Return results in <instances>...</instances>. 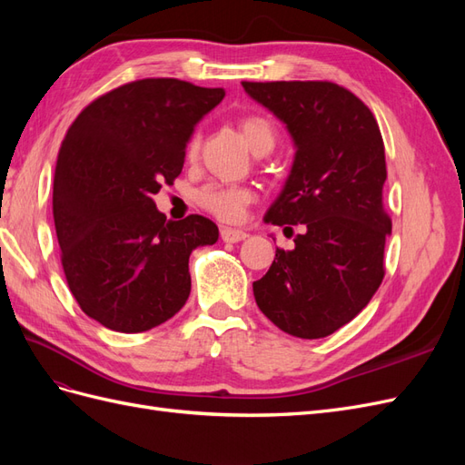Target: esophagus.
Returning a JSON list of instances; mask_svg holds the SVG:
<instances>
[{
  "mask_svg": "<svg viewBox=\"0 0 465 465\" xmlns=\"http://www.w3.org/2000/svg\"><path fill=\"white\" fill-rule=\"evenodd\" d=\"M246 236H248V234H246L244 231L229 229V227L221 229V238H223V242H231V244H234V242H241V241H244Z\"/></svg>",
  "mask_w": 465,
  "mask_h": 465,
  "instance_id": "1",
  "label": "esophagus"
}]
</instances>
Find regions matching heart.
<instances>
[{
    "mask_svg": "<svg viewBox=\"0 0 465 465\" xmlns=\"http://www.w3.org/2000/svg\"><path fill=\"white\" fill-rule=\"evenodd\" d=\"M241 132L254 153L270 151L275 143L273 124L262 114H246L241 118ZM200 143L202 135L200 132H195L188 142V153H198ZM254 200L256 193L252 188L241 184H223V182H209V184L202 186L198 193H195L198 205L224 223L242 221Z\"/></svg>",
    "mask_w": 465,
    "mask_h": 465,
    "instance_id": "obj_1",
    "label": "heart"
}]
</instances>
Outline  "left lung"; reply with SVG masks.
Instances as JSON below:
<instances>
[{
    "instance_id": "left-lung-1",
    "label": "left lung",
    "mask_w": 465,
    "mask_h": 465,
    "mask_svg": "<svg viewBox=\"0 0 465 465\" xmlns=\"http://www.w3.org/2000/svg\"><path fill=\"white\" fill-rule=\"evenodd\" d=\"M287 124L294 163L265 221L304 224L292 250H275L254 281L260 311L279 330L318 340L353 320L384 279L391 219L384 209L386 154L371 108L331 81H242Z\"/></svg>"
}]
</instances>
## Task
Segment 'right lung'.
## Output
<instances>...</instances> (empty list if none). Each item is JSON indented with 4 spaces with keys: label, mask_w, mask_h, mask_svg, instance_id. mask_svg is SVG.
Instances as JSON below:
<instances>
[{
    "label": "right lung",
    "mask_w": 465,
    "mask_h": 465,
    "mask_svg": "<svg viewBox=\"0 0 465 465\" xmlns=\"http://www.w3.org/2000/svg\"><path fill=\"white\" fill-rule=\"evenodd\" d=\"M223 96L173 77L139 79L94 98L67 128L55 234L69 291L104 328L147 331L186 304L192 250L215 244L219 229L202 215L166 221L153 195L182 173L195 124Z\"/></svg>",
    "instance_id": "obj_1"
}]
</instances>
